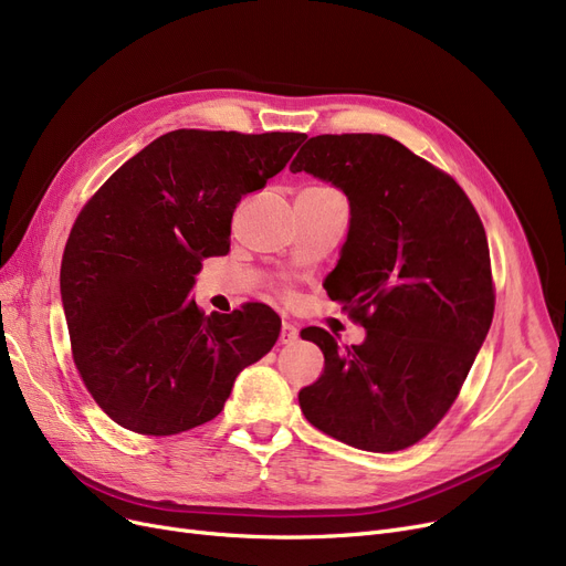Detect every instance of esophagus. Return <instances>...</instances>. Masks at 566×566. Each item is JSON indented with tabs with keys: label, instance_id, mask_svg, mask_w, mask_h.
<instances>
[{
	"label": "esophagus",
	"instance_id": "34e87169",
	"mask_svg": "<svg viewBox=\"0 0 566 566\" xmlns=\"http://www.w3.org/2000/svg\"><path fill=\"white\" fill-rule=\"evenodd\" d=\"M296 339H298V328L293 326V324H289V322H284L282 331H280V342L282 344H293Z\"/></svg>",
	"mask_w": 566,
	"mask_h": 566
}]
</instances>
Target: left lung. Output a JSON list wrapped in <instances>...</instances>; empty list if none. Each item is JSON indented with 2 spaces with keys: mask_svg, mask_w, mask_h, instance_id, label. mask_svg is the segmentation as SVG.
<instances>
[{
  "mask_svg": "<svg viewBox=\"0 0 566 566\" xmlns=\"http://www.w3.org/2000/svg\"><path fill=\"white\" fill-rule=\"evenodd\" d=\"M291 170L347 193L349 235L324 286L367 331L352 349L301 333L324 352L301 409L344 444L402 451L444 419L493 324L481 217L449 174L381 134L314 136Z\"/></svg>",
  "mask_w": 566,
  "mask_h": 566,
  "instance_id": "left-lung-1",
  "label": "left lung"
}]
</instances>
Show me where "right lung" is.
Returning a JSON list of instances; mask_svg holds the SVG:
<instances>
[{
    "label": "right lung",
    "mask_w": 566,
    "mask_h": 566,
    "mask_svg": "<svg viewBox=\"0 0 566 566\" xmlns=\"http://www.w3.org/2000/svg\"><path fill=\"white\" fill-rule=\"evenodd\" d=\"M305 134L176 129L122 164L69 233L60 289L73 363L94 402L138 434L212 421L242 367L280 337L263 303L206 316L189 298L231 248L242 196L277 176Z\"/></svg>",
    "instance_id": "1"
}]
</instances>
